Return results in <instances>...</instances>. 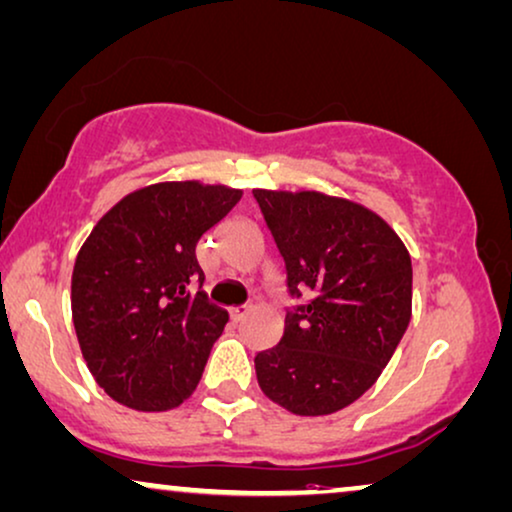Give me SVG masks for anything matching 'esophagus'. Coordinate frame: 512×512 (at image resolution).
I'll use <instances>...</instances> for the list:
<instances>
[{"label":"esophagus","instance_id":"1","mask_svg":"<svg viewBox=\"0 0 512 512\" xmlns=\"http://www.w3.org/2000/svg\"><path fill=\"white\" fill-rule=\"evenodd\" d=\"M248 313H250V306H234V308H229V318H232V322H241Z\"/></svg>","mask_w":512,"mask_h":512}]
</instances>
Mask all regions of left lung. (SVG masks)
Segmentation results:
<instances>
[{
  "label": "left lung",
  "instance_id": "1",
  "mask_svg": "<svg viewBox=\"0 0 512 512\" xmlns=\"http://www.w3.org/2000/svg\"><path fill=\"white\" fill-rule=\"evenodd\" d=\"M285 262L278 345L257 352L262 392L294 415H329L376 383L410 322L413 266L369 208L320 192L253 190Z\"/></svg>",
  "mask_w": 512,
  "mask_h": 512
}]
</instances>
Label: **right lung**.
Wrapping results in <instances>:
<instances>
[{
  "label": "right lung",
  "mask_w": 512,
  "mask_h": 512,
  "mask_svg": "<svg viewBox=\"0 0 512 512\" xmlns=\"http://www.w3.org/2000/svg\"><path fill=\"white\" fill-rule=\"evenodd\" d=\"M239 199L241 190L197 181L143 187L78 250L71 315L83 359L113 401L155 413L181 406L199 385L229 315L201 290L194 250Z\"/></svg>",
  "instance_id": "add662e5"
}]
</instances>
